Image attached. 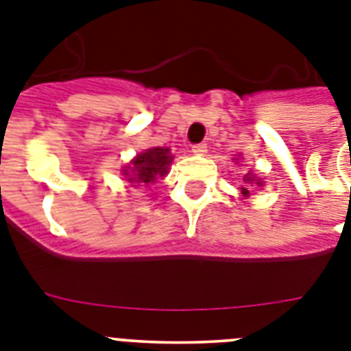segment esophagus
<instances>
[{
  "label": "esophagus",
  "mask_w": 351,
  "mask_h": 351,
  "mask_svg": "<svg viewBox=\"0 0 351 351\" xmlns=\"http://www.w3.org/2000/svg\"><path fill=\"white\" fill-rule=\"evenodd\" d=\"M191 151H193L195 154H198V156H202V154L207 153V144H195L193 147H191Z\"/></svg>",
  "instance_id": "obj_1"
}]
</instances>
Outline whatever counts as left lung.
Here are the masks:
<instances>
[{
	"instance_id": "8db88e82",
	"label": "left lung",
	"mask_w": 351,
	"mask_h": 351,
	"mask_svg": "<svg viewBox=\"0 0 351 351\" xmlns=\"http://www.w3.org/2000/svg\"><path fill=\"white\" fill-rule=\"evenodd\" d=\"M247 176H250V173H247ZM247 176H246V178H244V182H250V184H251V182L255 181V179L247 178ZM256 184H260V182H256ZM241 191H243V195H246V197H247V195H250V190H247V188H243V190H241Z\"/></svg>"
}]
</instances>
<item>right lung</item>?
<instances>
[{"mask_svg": "<svg viewBox=\"0 0 351 351\" xmlns=\"http://www.w3.org/2000/svg\"><path fill=\"white\" fill-rule=\"evenodd\" d=\"M172 160L173 158L172 154H170L169 149H147L145 153L138 154V156L132 161V169H130V172L133 173V178H130V181L149 184V182H153L158 176L163 178L167 173V170H169V165ZM130 172L125 170V176H130Z\"/></svg>", "mask_w": 351, "mask_h": 351, "instance_id": "obj_1", "label": "right lung"}]
</instances>
